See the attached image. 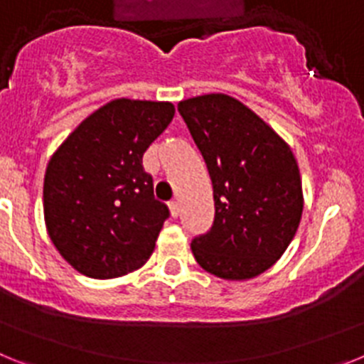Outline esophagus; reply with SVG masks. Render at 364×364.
Returning <instances> with one entry per match:
<instances>
[{"label":"esophagus","instance_id":"obj_1","mask_svg":"<svg viewBox=\"0 0 364 364\" xmlns=\"http://www.w3.org/2000/svg\"><path fill=\"white\" fill-rule=\"evenodd\" d=\"M169 211H171V217H178L180 215V204L176 200L169 202Z\"/></svg>","mask_w":364,"mask_h":364}]
</instances>
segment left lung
I'll return each instance as SVG.
<instances>
[{"label": "left lung", "instance_id": "obj_1", "mask_svg": "<svg viewBox=\"0 0 364 364\" xmlns=\"http://www.w3.org/2000/svg\"><path fill=\"white\" fill-rule=\"evenodd\" d=\"M178 112L213 184V226L193 239V255L226 281L257 277L281 259L301 222L297 160L262 118L231 96H195L180 102Z\"/></svg>", "mask_w": 364, "mask_h": 364}]
</instances>
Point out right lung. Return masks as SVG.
Listing matches in <instances>:
<instances>
[{
  "label": "right lung",
  "instance_id": "add662e5",
  "mask_svg": "<svg viewBox=\"0 0 364 364\" xmlns=\"http://www.w3.org/2000/svg\"><path fill=\"white\" fill-rule=\"evenodd\" d=\"M175 117L169 102L112 100L50 156L43 180L49 237L76 272L114 279L146 264L169 217L142 156Z\"/></svg>",
  "mask_w": 364,
  "mask_h": 364
}]
</instances>
